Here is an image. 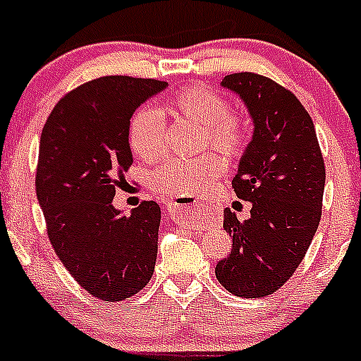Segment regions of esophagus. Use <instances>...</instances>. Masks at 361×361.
Segmentation results:
<instances>
[{
    "label": "esophagus",
    "mask_w": 361,
    "mask_h": 361,
    "mask_svg": "<svg viewBox=\"0 0 361 361\" xmlns=\"http://www.w3.org/2000/svg\"><path fill=\"white\" fill-rule=\"evenodd\" d=\"M199 200L193 199V197H175L168 202V213L171 216H180V219H190L188 215V209L195 208Z\"/></svg>",
    "instance_id": "1"
}]
</instances>
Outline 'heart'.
Returning a JSON list of instances; mask_svg holds the SVG:
<instances>
[{
	"label": "heart",
	"mask_w": 361,
	"mask_h": 361,
	"mask_svg": "<svg viewBox=\"0 0 361 361\" xmlns=\"http://www.w3.org/2000/svg\"><path fill=\"white\" fill-rule=\"evenodd\" d=\"M173 114L206 126V145L238 155L247 142V126L235 114H229L228 101L204 86H190L177 92L168 104ZM128 142L137 157L146 162L161 159L166 148V126L161 110L141 106L130 119ZM226 161L219 152H206L197 157H171L162 162L149 177L155 191L186 197L208 186L224 173Z\"/></svg>",
	"instance_id": "obj_1"
}]
</instances>
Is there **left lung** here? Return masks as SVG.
Listing matches in <instances>:
<instances>
[{
    "mask_svg": "<svg viewBox=\"0 0 361 361\" xmlns=\"http://www.w3.org/2000/svg\"><path fill=\"white\" fill-rule=\"evenodd\" d=\"M220 85L240 95L255 128L231 180L251 216L224 209L233 247L215 275L231 295L262 298L291 279L317 233L324 157L307 110L288 88L253 72L229 73Z\"/></svg>",
    "mask_w": 361,
    "mask_h": 361,
    "instance_id": "8db88e82",
    "label": "left lung"
}]
</instances>
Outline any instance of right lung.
Masks as SVG:
<instances>
[{"mask_svg":"<svg viewBox=\"0 0 361 361\" xmlns=\"http://www.w3.org/2000/svg\"><path fill=\"white\" fill-rule=\"evenodd\" d=\"M164 88L130 75L92 79L54 106L41 133L36 193L49 238L73 280L104 302L137 295L155 269L159 204L121 215L111 200L133 162V111Z\"/></svg>","mask_w":361,"mask_h":361,"instance_id":"add662e5","label":"right lung"}]
</instances>
